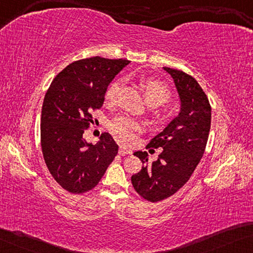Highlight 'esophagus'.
Here are the masks:
<instances>
[{"instance_id": "34e87169", "label": "esophagus", "mask_w": 253, "mask_h": 253, "mask_svg": "<svg viewBox=\"0 0 253 253\" xmlns=\"http://www.w3.org/2000/svg\"><path fill=\"white\" fill-rule=\"evenodd\" d=\"M131 153H132V151L130 149H127L126 147H124V146H121V147H120V149H119V154L121 155V156H126V155H129Z\"/></svg>"}]
</instances>
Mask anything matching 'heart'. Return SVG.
I'll return each mask as SVG.
<instances>
[{"label":"heart","instance_id":"1","mask_svg":"<svg viewBox=\"0 0 253 253\" xmlns=\"http://www.w3.org/2000/svg\"><path fill=\"white\" fill-rule=\"evenodd\" d=\"M141 89L148 104L158 106L167 103L170 99V91L169 87L158 79L154 78H143L141 79ZM120 89V81L114 80L107 87L105 92V98L107 102H114ZM163 112H158L157 115L162 116ZM110 130L116 138L123 142L129 143L133 141L137 134L143 130L141 122L129 118V116H118L110 122Z\"/></svg>","mask_w":253,"mask_h":253}]
</instances>
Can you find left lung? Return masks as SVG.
<instances>
[{
	"label": "left lung",
	"instance_id": "obj_1",
	"mask_svg": "<svg viewBox=\"0 0 253 253\" xmlns=\"http://www.w3.org/2000/svg\"><path fill=\"white\" fill-rule=\"evenodd\" d=\"M174 79L181 99V112L146 148H162L158 159L148 164L147 151H135L141 170L131 176L140 197L158 203L173 196L191 177L204 156L211 121V106L203 88L188 73L164 68Z\"/></svg>",
	"mask_w": 253,
	"mask_h": 253
}]
</instances>
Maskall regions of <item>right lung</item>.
<instances>
[{
  "label": "right lung",
  "mask_w": 253,
  "mask_h": 253,
  "mask_svg": "<svg viewBox=\"0 0 253 253\" xmlns=\"http://www.w3.org/2000/svg\"><path fill=\"white\" fill-rule=\"evenodd\" d=\"M130 61L100 56L73 62L62 70L46 91L42 108L41 143L46 166L57 183L76 194L98 184L119 146L107 132L96 145L83 138L91 112L103 106L114 77Z\"/></svg>",
  "instance_id": "1"
}]
</instances>
